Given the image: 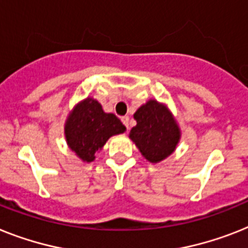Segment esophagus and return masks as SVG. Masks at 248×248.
<instances>
[{
  "mask_svg": "<svg viewBox=\"0 0 248 248\" xmlns=\"http://www.w3.org/2000/svg\"><path fill=\"white\" fill-rule=\"evenodd\" d=\"M122 122H123V124L126 126V129H129V116L128 115L122 116Z\"/></svg>",
  "mask_w": 248,
  "mask_h": 248,
  "instance_id": "obj_1",
  "label": "esophagus"
}]
</instances>
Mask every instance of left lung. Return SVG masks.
<instances>
[{
    "instance_id": "1",
    "label": "left lung",
    "mask_w": 248,
    "mask_h": 248,
    "mask_svg": "<svg viewBox=\"0 0 248 248\" xmlns=\"http://www.w3.org/2000/svg\"><path fill=\"white\" fill-rule=\"evenodd\" d=\"M134 119L137 125L132 128L129 138L147 161L161 162L175 151L181 133L167 106L149 100L137 110Z\"/></svg>"
}]
</instances>
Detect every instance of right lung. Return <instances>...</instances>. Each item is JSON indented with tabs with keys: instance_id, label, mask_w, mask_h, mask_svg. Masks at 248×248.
I'll use <instances>...</instances> for the list:
<instances>
[{
	"instance_id": "1",
	"label": "right lung",
	"mask_w": 248,
	"mask_h": 248,
	"mask_svg": "<svg viewBox=\"0 0 248 248\" xmlns=\"http://www.w3.org/2000/svg\"><path fill=\"white\" fill-rule=\"evenodd\" d=\"M125 130L118 116L104 111L100 102L92 97H87L73 108L64 125L67 144L85 162L95 159L96 152L110 137Z\"/></svg>"
}]
</instances>
